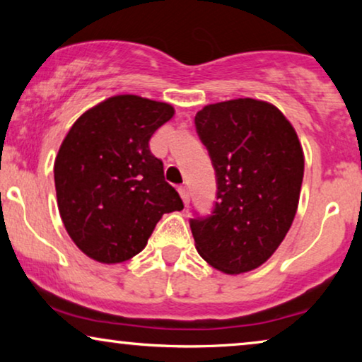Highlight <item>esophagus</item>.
Here are the masks:
<instances>
[{"label": "esophagus", "mask_w": 362, "mask_h": 362, "mask_svg": "<svg viewBox=\"0 0 362 362\" xmlns=\"http://www.w3.org/2000/svg\"><path fill=\"white\" fill-rule=\"evenodd\" d=\"M180 194H181V199L185 202V206H189V189H187L186 186H180Z\"/></svg>", "instance_id": "esophagus-1"}]
</instances>
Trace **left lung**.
<instances>
[{
  "instance_id": "1",
  "label": "left lung",
  "mask_w": 362,
  "mask_h": 362,
  "mask_svg": "<svg viewBox=\"0 0 362 362\" xmlns=\"http://www.w3.org/2000/svg\"><path fill=\"white\" fill-rule=\"evenodd\" d=\"M196 130L217 176L207 219H191L196 250L227 275L259 269L274 255L298 209L305 155L275 105L255 98L209 103Z\"/></svg>"
}]
</instances>
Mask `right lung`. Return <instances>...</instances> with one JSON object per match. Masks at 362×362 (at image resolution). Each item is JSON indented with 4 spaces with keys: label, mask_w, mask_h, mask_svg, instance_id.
Listing matches in <instances>:
<instances>
[{
    "label": "right lung",
    "mask_w": 362,
    "mask_h": 362,
    "mask_svg": "<svg viewBox=\"0 0 362 362\" xmlns=\"http://www.w3.org/2000/svg\"><path fill=\"white\" fill-rule=\"evenodd\" d=\"M173 115L170 103L123 93L83 112L64 138L54 161L59 214L90 259L130 260L163 214L185 207L148 145Z\"/></svg>",
    "instance_id": "right-lung-1"
}]
</instances>
